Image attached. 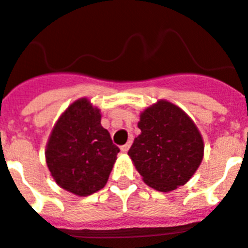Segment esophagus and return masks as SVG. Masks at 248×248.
<instances>
[{"label": "esophagus", "instance_id": "esophagus-1", "mask_svg": "<svg viewBox=\"0 0 248 248\" xmlns=\"http://www.w3.org/2000/svg\"><path fill=\"white\" fill-rule=\"evenodd\" d=\"M129 147H130V142L129 143H125L124 146H122V147H120V150H122V152L126 154V152H128V150H129Z\"/></svg>", "mask_w": 248, "mask_h": 248}]
</instances>
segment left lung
Instances as JSON below:
<instances>
[{
	"label": "left lung",
	"instance_id": "1",
	"mask_svg": "<svg viewBox=\"0 0 248 248\" xmlns=\"http://www.w3.org/2000/svg\"><path fill=\"white\" fill-rule=\"evenodd\" d=\"M140 134L128 155L143 182L158 192H171L193 177L203 158L202 136L186 112L160 100L140 114Z\"/></svg>",
	"mask_w": 248,
	"mask_h": 248
}]
</instances>
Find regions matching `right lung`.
<instances>
[{
    "label": "right lung",
    "instance_id": "1",
    "mask_svg": "<svg viewBox=\"0 0 248 248\" xmlns=\"http://www.w3.org/2000/svg\"><path fill=\"white\" fill-rule=\"evenodd\" d=\"M119 151L101 125L100 108L84 97L69 105L55 123L46 164L57 186L86 197L106 186Z\"/></svg>",
    "mask_w": 248,
    "mask_h": 248
}]
</instances>
